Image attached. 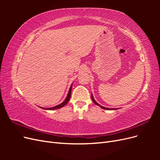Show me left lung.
<instances>
[{
    "label": "left lung",
    "mask_w": 160,
    "mask_h": 160,
    "mask_svg": "<svg viewBox=\"0 0 160 160\" xmlns=\"http://www.w3.org/2000/svg\"><path fill=\"white\" fill-rule=\"evenodd\" d=\"M91 99H92V100H93V103H94L95 104H96L97 105L99 106V107H100L101 108H102V109H106V110H113V109H111V108H105V107H103V106H101V105H100L99 103H97L96 101H95V99H94V98H93V95H91Z\"/></svg>",
    "instance_id": "1"
}]
</instances>
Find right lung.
Masks as SVG:
<instances>
[{"label": "right lung", "mask_w": 160, "mask_h": 160, "mask_svg": "<svg viewBox=\"0 0 160 160\" xmlns=\"http://www.w3.org/2000/svg\"><path fill=\"white\" fill-rule=\"evenodd\" d=\"M72 85H71L70 87V89H69V93L68 94H67V98H65V101H63V102L61 103V104L58 105H56L55 106V107H52V108H42V107H39L43 109H46V110H55V109H59V108H61L62 107H64V106L69 102V101L70 99V98H71V89H72Z\"/></svg>", "instance_id": "obj_1"}]
</instances>
